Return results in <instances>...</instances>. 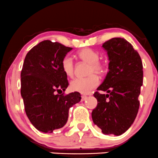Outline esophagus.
Instances as JSON below:
<instances>
[{"instance_id":"esophagus-1","label":"esophagus","mask_w":158,"mask_h":158,"mask_svg":"<svg viewBox=\"0 0 158 158\" xmlns=\"http://www.w3.org/2000/svg\"><path fill=\"white\" fill-rule=\"evenodd\" d=\"M86 98H87V96H85V95H82V100L83 101V100H86Z\"/></svg>"}]
</instances>
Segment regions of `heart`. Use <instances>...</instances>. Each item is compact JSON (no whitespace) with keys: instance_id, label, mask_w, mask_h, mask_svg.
Masks as SVG:
<instances>
[{"instance_id":"obj_1","label":"heart","mask_w":158,"mask_h":158,"mask_svg":"<svg viewBox=\"0 0 158 158\" xmlns=\"http://www.w3.org/2000/svg\"><path fill=\"white\" fill-rule=\"evenodd\" d=\"M78 56L82 61L89 64L88 75L86 78H76L71 81L70 88L72 91L83 94H89L99 85L98 75H103L106 72V66L100 61V53L89 48H84L78 52ZM61 68L66 76L72 77L74 74L75 65L72 57L66 55L61 60Z\"/></svg>"}]
</instances>
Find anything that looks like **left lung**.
Returning a JSON list of instances; mask_svg holds the SVG:
<instances>
[{
    "instance_id": "1",
    "label": "left lung",
    "mask_w": 158,
    "mask_h": 158,
    "mask_svg": "<svg viewBox=\"0 0 158 158\" xmlns=\"http://www.w3.org/2000/svg\"><path fill=\"white\" fill-rule=\"evenodd\" d=\"M103 47L110 60V70L94 94L98 106L91 116L103 133L119 136L129 129L138 113L143 63L139 53L124 38H112ZM99 90L108 94L102 95Z\"/></svg>"
}]
</instances>
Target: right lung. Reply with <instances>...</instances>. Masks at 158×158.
Here are the masks:
<instances>
[{
  "label": "right lung",
  "instance_id": "obj_1",
  "mask_svg": "<svg viewBox=\"0 0 158 158\" xmlns=\"http://www.w3.org/2000/svg\"><path fill=\"white\" fill-rule=\"evenodd\" d=\"M72 48L43 40L26 55L21 72V95L31 124L52 133L67 123L70 107L81 100L79 92L58 94L68 87L61 60ZM58 94H57L56 92Z\"/></svg>",
  "mask_w": 158,
  "mask_h": 158
}]
</instances>
